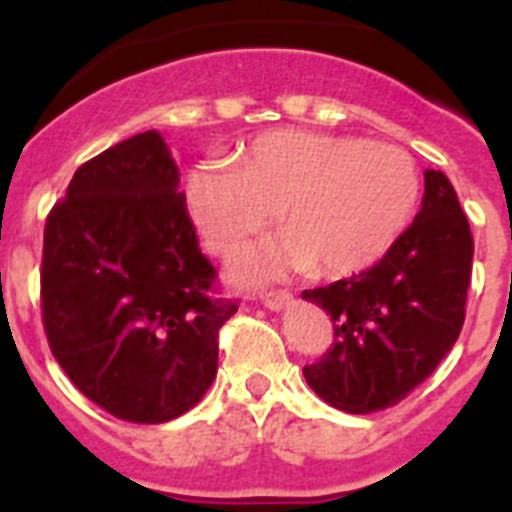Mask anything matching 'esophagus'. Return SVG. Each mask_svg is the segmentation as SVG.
<instances>
[{
    "label": "esophagus",
    "instance_id": "obj_1",
    "mask_svg": "<svg viewBox=\"0 0 512 512\" xmlns=\"http://www.w3.org/2000/svg\"><path fill=\"white\" fill-rule=\"evenodd\" d=\"M261 302L269 310H282L284 305L292 302V295H289L287 289H269V292H261Z\"/></svg>",
    "mask_w": 512,
    "mask_h": 512
}]
</instances>
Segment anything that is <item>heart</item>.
Masks as SVG:
<instances>
[{
	"label": "heart",
	"instance_id": "1",
	"mask_svg": "<svg viewBox=\"0 0 512 512\" xmlns=\"http://www.w3.org/2000/svg\"><path fill=\"white\" fill-rule=\"evenodd\" d=\"M194 228L217 256L241 251L279 212L284 238L248 251L243 279L277 277L310 266L320 277H348L377 264L408 228L420 179L413 158L379 140L277 130L225 164L187 176Z\"/></svg>",
	"mask_w": 512,
	"mask_h": 512
}]
</instances>
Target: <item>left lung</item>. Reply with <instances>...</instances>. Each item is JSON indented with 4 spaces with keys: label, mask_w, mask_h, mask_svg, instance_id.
I'll use <instances>...</instances> for the list:
<instances>
[{
    "label": "left lung",
    "mask_w": 512,
    "mask_h": 512,
    "mask_svg": "<svg viewBox=\"0 0 512 512\" xmlns=\"http://www.w3.org/2000/svg\"><path fill=\"white\" fill-rule=\"evenodd\" d=\"M423 207L382 261L302 297L333 320V346L305 379L343 413L392 408L431 377L464 325L474 241L443 171L425 169Z\"/></svg>",
    "instance_id": "1"
}]
</instances>
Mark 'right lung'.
<instances>
[{"instance_id":"add662e5","label":"right lung","mask_w":512,"mask_h":512,"mask_svg":"<svg viewBox=\"0 0 512 512\" xmlns=\"http://www.w3.org/2000/svg\"><path fill=\"white\" fill-rule=\"evenodd\" d=\"M215 279L156 130L81 164L45 220L48 346L81 395L128 423L179 418L210 390L238 310Z\"/></svg>"}]
</instances>
